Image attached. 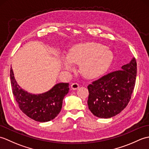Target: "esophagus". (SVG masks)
<instances>
[{
	"label": "esophagus",
	"mask_w": 149,
	"mask_h": 149,
	"mask_svg": "<svg viewBox=\"0 0 149 149\" xmlns=\"http://www.w3.org/2000/svg\"><path fill=\"white\" fill-rule=\"evenodd\" d=\"M79 87V85L78 83H72L71 85V88L72 90H77Z\"/></svg>",
	"instance_id": "esophagus-1"
}]
</instances>
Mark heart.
Instances as JSON below:
<instances>
[{
	"label": "heart",
	"instance_id": "1",
	"mask_svg": "<svg viewBox=\"0 0 149 149\" xmlns=\"http://www.w3.org/2000/svg\"><path fill=\"white\" fill-rule=\"evenodd\" d=\"M111 50L103 45L93 42L78 43L70 49L67 57L63 58V66L66 70H72L73 64L80 65L84 77L93 79L100 76L111 64Z\"/></svg>",
	"mask_w": 149,
	"mask_h": 149
}]
</instances>
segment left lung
<instances>
[{
	"instance_id": "obj_1",
	"label": "left lung",
	"mask_w": 149,
	"mask_h": 149,
	"mask_svg": "<svg viewBox=\"0 0 149 149\" xmlns=\"http://www.w3.org/2000/svg\"><path fill=\"white\" fill-rule=\"evenodd\" d=\"M137 64L133 58L121 70L111 72L88 86V105L95 116L109 118L127 106L134 90Z\"/></svg>"
}]
</instances>
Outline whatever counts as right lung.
Wrapping results in <instances>:
<instances>
[{"mask_svg":"<svg viewBox=\"0 0 149 149\" xmlns=\"http://www.w3.org/2000/svg\"><path fill=\"white\" fill-rule=\"evenodd\" d=\"M10 79L13 94L19 108L31 119L40 122H49L61 111L63 100L69 91L68 83L56 84L47 92L35 95L28 93L19 86L12 68Z\"/></svg>","mask_w":149,"mask_h":149,"instance_id":"right-lung-1","label":"right lung"}]
</instances>
